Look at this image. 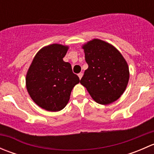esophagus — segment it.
<instances>
[{"label": "esophagus", "mask_w": 154, "mask_h": 154, "mask_svg": "<svg viewBox=\"0 0 154 154\" xmlns=\"http://www.w3.org/2000/svg\"><path fill=\"white\" fill-rule=\"evenodd\" d=\"M78 77L79 78L81 79L82 77H83V73H80V74H78Z\"/></svg>", "instance_id": "34e87169"}]
</instances>
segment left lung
I'll return each instance as SVG.
<instances>
[{
	"instance_id": "left-lung-1",
	"label": "left lung",
	"mask_w": 154,
	"mask_h": 154,
	"mask_svg": "<svg viewBox=\"0 0 154 154\" xmlns=\"http://www.w3.org/2000/svg\"><path fill=\"white\" fill-rule=\"evenodd\" d=\"M82 48L88 67L80 83L97 103L106 105L117 100L125 91L130 77L125 59L114 46L97 38Z\"/></svg>"
}]
</instances>
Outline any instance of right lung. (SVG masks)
<instances>
[{"label": "right lung", "mask_w": 154, "mask_h": 154, "mask_svg": "<svg viewBox=\"0 0 154 154\" xmlns=\"http://www.w3.org/2000/svg\"><path fill=\"white\" fill-rule=\"evenodd\" d=\"M68 46L53 44L42 48L26 75V86L32 100L44 109L57 112L67 105L80 79L69 63L63 61Z\"/></svg>", "instance_id": "add662e5"}]
</instances>
